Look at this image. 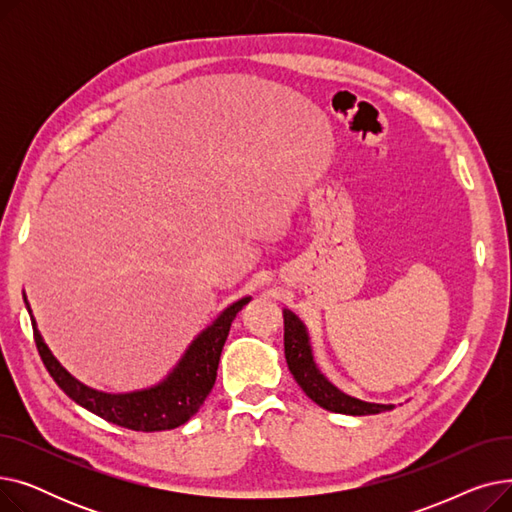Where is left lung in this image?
<instances>
[{
    "label": "left lung",
    "instance_id": "1",
    "mask_svg": "<svg viewBox=\"0 0 512 512\" xmlns=\"http://www.w3.org/2000/svg\"><path fill=\"white\" fill-rule=\"evenodd\" d=\"M284 355L292 378L303 388V392L317 402L319 407L342 415H375L392 409V405H375L359 398L348 396L332 386L313 363L309 336L303 321L292 311L284 309Z\"/></svg>",
    "mask_w": 512,
    "mask_h": 512
}]
</instances>
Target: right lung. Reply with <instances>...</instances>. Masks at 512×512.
<instances>
[{
	"label": "right lung",
	"mask_w": 512,
	"mask_h": 512,
	"mask_svg": "<svg viewBox=\"0 0 512 512\" xmlns=\"http://www.w3.org/2000/svg\"><path fill=\"white\" fill-rule=\"evenodd\" d=\"M249 301L251 297L232 303L207 330H203L193 340V344L188 346V351L164 382L153 388L128 394L99 392L74 380L58 363V359L51 355L37 330L33 315L31 324L37 351L45 369L49 371L53 382L74 402H78L80 407H85L87 411L99 415L105 421L134 429V432H164V429H174L186 423L201 409L215 384V378H218L220 355L228 338L232 319ZM26 307H29V303H26Z\"/></svg>",
	"instance_id": "1"
}]
</instances>
